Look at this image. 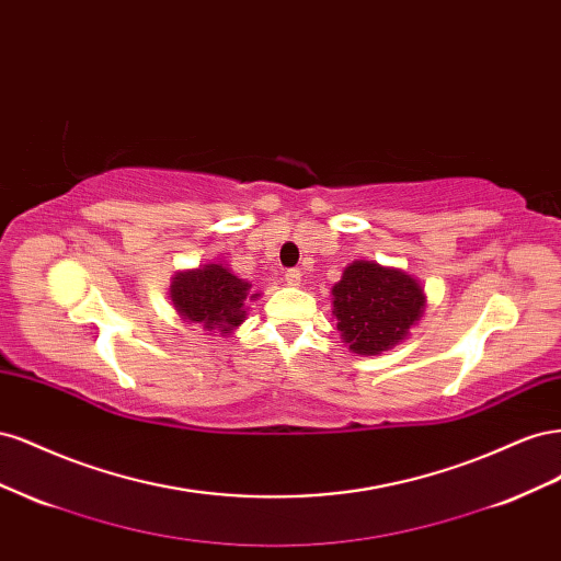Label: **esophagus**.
Returning a JSON list of instances; mask_svg holds the SVG:
<instances>
[{
    "label": "esophagus",
    "instance_id": "34e87169",
    "mask_svg": "<svg viewBox=\"0 0 561 561\" xmlns=\"http://www.w3.org/2000/svg\"><path fill=\"white\" fill-rule=\"evenodd\" d=\"M285 283H287V285H299V283H301L299 268H287V271H285Z\"/></svg>",
    "mask_w": 561,
    "mask_h": 561
}]
</instances>
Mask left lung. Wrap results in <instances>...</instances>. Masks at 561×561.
<instances>
[{"label":"left lung","mask_w":561,"mask_h":561,"mask_svg":"<svg viewBox=\"0 0 561 561\" xmlns=\"http://www.w3.org/2000/svg\"><path fill=\"white\" fill-rule=\"evenodd\" d=\"M332 295L336 328L360 355H377L402 342L426 301L412 276L377 262H353Z\"/></svg>","instance_id":"obj_1"}]
</instances>
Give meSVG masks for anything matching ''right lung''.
<instances>
[{
	"label": "right lung",
	"instance_id": "right-lung-1",
	"mask_svg": "<svg viewBox=\"0 0 561 561\" xmlns=\"http://www.w3.org/2000/svg\"><path fill=\"white\" fill-rule=\"evenodd\" d=\"M248 290L250 283L233 276L222 264H206L178 274L171 285V299L184 320L201 322L206 330L219 328L227 334L245 320Z\"/></svg>",
	"mask_w": 561,
	"mask_h": 561
}]
</instances>
